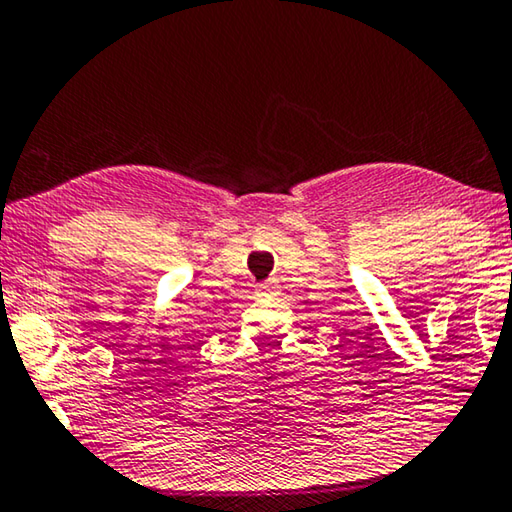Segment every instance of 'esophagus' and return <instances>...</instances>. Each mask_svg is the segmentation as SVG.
<instances>
[{
    "mask_svg": "<svg viewBox=\"0 0 512 512\" xmlns=\"http://www.w3.org/2000/svg\"><path fill=\"white\" fill-rule=\"evenodd\" d=\"M270 286H261V288H258V295H267V293H270Z\"/></svg>",
    "mask_w": 512,
    "mask_h": 512,
    "instance_id": "1",
    "label": "esophagus"
}]
</instances>
